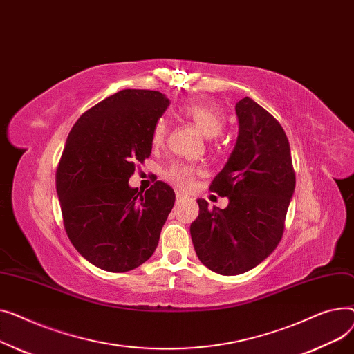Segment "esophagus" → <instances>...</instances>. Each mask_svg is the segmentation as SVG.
<instances>
[{"label": "esophagus", "instance_id": "1", "mask_svg": "<svg viewBox=\"0 0 354 354\" xmlns=\"http://www.w3.org/2000/svg\"><path fill=\"white\" fill-rule=\"evenodd\" d=\"M176 198H177V201H183V200H185L187 198V196H184V194H181V193H176Z\"/></svg>", "mask_w": 354, "mask_h": 354}]
</instances>
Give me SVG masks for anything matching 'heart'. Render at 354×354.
<instances>
[{
    "label": "heart",
    "mask_w": 354,
    "mask_h": 354,
    "mask_svg": "<svg viewBox=\"0 0 354 354\" xmlns=\"http://www.w3.org/2000/svg\"><path fill=\"white\" fill-rule=\"evenodd\" d=\"M178 114L190 121L192 124L201 131L205 137H217L224 129V115L223 113L212 106L201 102H185L178 107ZM169 131V124L164 118L156 121L151 141L154 145H160ZM198 174V169L192 164H174L165 171V178L170 183L176 184L180 189H187L190 187Z\"/></svg>",
    "instance_id": "heart-1"
}]
</instances>
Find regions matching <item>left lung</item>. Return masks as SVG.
<instances>
[{
	"mask_svg": "<svg viewBox=\"0 0 354 354\" xmlns=\"http://www.w3.org/2000/svg\"><path fill=\"white\" fill-rule=\"evenodd\" d=\"M239 136L210 190L228 197L225 209L200 213L190 225L194 250L212 272L236 276L274 252L296 187L287 136L280 122L252 98L236 104Z\"/></svg>",
	"mask_w": 354,
	"mask_h": 354,
	"instance_id": "left-lung-1",
	"label": "left lung"
}]
</instances>
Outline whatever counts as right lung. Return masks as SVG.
<instances>
[{"label":"right lung","mask_w":354,"mask_h":354,"mask_svg":"<svg viewBox=\"0 0 354 354\" xmlns=\"http://www.w3.org/2000/svg\"><path fill=\"white\" fill-rule=\"evenodd\" d=\"M169 106L160 91L121 90L82 114L67 137L55 176L66 232L75 250L106 272L147 261L174 205V190L162 181L144 194L129 185L137 162L151 154L153 127Z\"/></svg>","instance_id":"obj_1"}]
</instances>
